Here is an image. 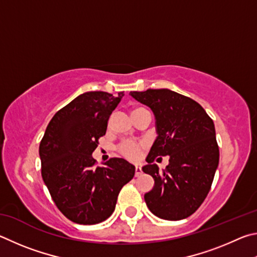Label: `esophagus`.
<instances>
[{"mask_svg": "<svg viewBox=\"0 0 257 257\" xmlns=\"http://www.w3.org/2000/svg\"><path fill=\"white\" fill-rule=\"evenodd\" d=\"M141 175H142V169H141V167L137 166V167H136V176L139 177V176H141Z\"/></svg>", "mask_w": 257, "mask_h": 257, "instance_id": "obj_1", "label": "esophagus"}]
</instances>
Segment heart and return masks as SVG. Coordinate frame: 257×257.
<instances>
[{
	"instance_id": "obj_1",
	"label": "heart",
	"mask_w": 257,
	"mask_h": 257,
	"mask_svg": "<svg viewBox=\"0 0 257 257\" xmlns=\"http://www.w3.org/2000/svg\"><path fill=\"white\" fill-rule=\"evenodd\" d=\"M141 108H134L132 112L137 111ZM146 148V145L143 142H137V141H132V140H127L124 141L123 143H120L118 147V152L121 157H124L125 159H127L130 161H138L141 158L143 149Z\"/></svg>"
}]
</instances>
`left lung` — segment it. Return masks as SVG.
<instances>
[{
  "label": "left lung",
  "mask_w": 257,
  "mask_h": 257,
  "mask_svg": "<svg viewBox=\"0 0 257 257\" xmlns=\"http://www.w3.org/2000/svg\"><path fill=\"white\" fill-rule=\"evenodd\" d=\"M130 94L149 106L156 117L158 137L142 168L155 179L154 188L145 195L148 208L165 220L190 217L203 203L218 168L213 120L199 102L169 89ZM165 155L170 156V165L159 171L154 160Z\"/></svg>",
  "instance_id": "1"
}]
</instances>
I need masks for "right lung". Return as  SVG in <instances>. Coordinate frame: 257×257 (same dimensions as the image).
<instances>
[{
    "mask_svg": "<svg viewBox=\"0 0 257 257\" xmlns=\"http://www.w3.org/2000/svg\"><path fill=\"white\" fill-rule=\"evenodd\" d=\"M124 96L103 91L80 94L58 110L40 141L42 176L54 203L79 224L105 221L114 212L119 192L136 167L110 158L97 167L92 152L106 134L109 116Z\"/></svg>",
    "mask_w": 257,
    "mask_h": 257,
    "instance_id": "add662e5",
    "label": "right lung"
}]
</instances>
